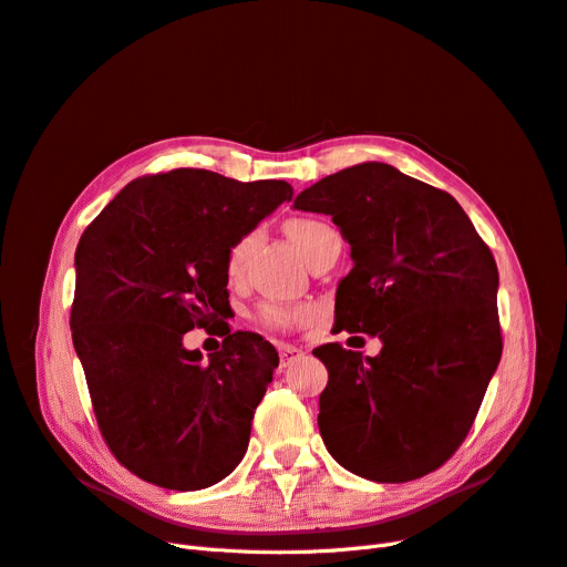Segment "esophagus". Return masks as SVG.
I'll return each instance as SVG.
<instances>
[{
	"instance_id": "34e87169",
	"label": "esophagus",
	"mask_w": 567,
	"mask_h": 567,
	"mask_svg": "<svg viewBox=\"0 0 567 567\" xmlns=\"http://www.w3.org/2000/svg\"><path fill=\"white\" fill-rule=\"evenodd\" d=\"M302 355H305V351H302V349H298V347H290V344H281V347H279L281 368L292 365V362H298Z\"/></svg>"
}]
</instances>
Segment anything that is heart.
Instances as JSON below:
<instances>
[{
	"label": "heart",
	"mask_w": 567,
	"mask_h": 567,
	"mask_svg": "<svg viewBox=\"0 0 567 567\" xmlns=\"http://www.w3.org/2000/svg\"><path fill=\"white\" fill-rule=\"evenodd\" d=\"M286 235L290 237V241L300 248V254L307 258L311 248L319 244V239L328 233H332V228L328 223L319 220V218H290L284 225ZM258 235L256 233H248L244 237H239L228 251V260H225V269H228V277L230 279H239L246 269L248 258H251L254 248H256ZM313 309L309 305H281V302H265L258 309V319L269 326V328H279V330H288V328H296L305 321L311 319Z\"/></svg>",
	"instance_id": "b5f03b06"
}]
</instances>
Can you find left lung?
<instances>
[{
    "label": "left lung",
    "mask_w": 567,
    "mask_h": 567,
    "mask_svg": "<svg viewBox=\"0 0 567 567\" xmlns=\"http://www.w3.org/2000/svg\"><path fill=\"white\" fill-rule=\"evenodd\" d=\"M292 207L332 216L351 246L332 330L383 344L374 358L313 349L328 368L321 437L358 477L419 480L463 444L503 355L491 248L449 193L383 163L330 174Z\"/></svg>",
    "instance_id": "left-lung-1"
}]
</instances>
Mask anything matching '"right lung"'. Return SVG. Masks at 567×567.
Segmentation results:
<instances>
[{"label": "right lung", "mask_w": 567, "mask_h": 567, "mask_svg": "<svg viewBox=\"0 0 567 567\" xmlns=\"http://www.w3.org/2000/svg\"><path fill=\"white\" fill-rule=\"evenodd\" d=\"M290 197L286 181L172 169L134 178L81 235L74 349L100 433L140 480L199 491L244 458L279 353L258 332H230L225 260ZM195 324L224 337L207 361L183 347Z\"/></svg>", "instance_id": "add662e5"}]
</instances>
